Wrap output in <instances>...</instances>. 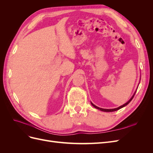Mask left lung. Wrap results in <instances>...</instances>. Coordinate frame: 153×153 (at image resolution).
Listing matches in <instances>:
<instances>
[{"instance_id":"8db88e82","label":"left lung","mask_w":153,"mask_h":153,"mask_svg":"<svg viewBox=\"0 0 153 153\" xmlns=\"http://www.w3.org/2000/svg\"><path fill=\"white\" fill-rule=\"evenodd\" d=\"M135 92H136V91H135ZM135 93H134V94L133 95V96L131 97V99L129 100L127 103H126L125 104H124V105H121V106H120L119 107H118V108H112V109H105V108H100V107H98V106H96V105H94L93 103H91V104H92V105L94 106V108H97V109H98V110H101V111H103V112H114V111H116V110H119V109H121V108H122L123 107H124V106H125L126 105H127L128 103H129V102H130V101L132 100V99L133 98V97H134V96H135Z\"/></svg>"}]
</instances>
